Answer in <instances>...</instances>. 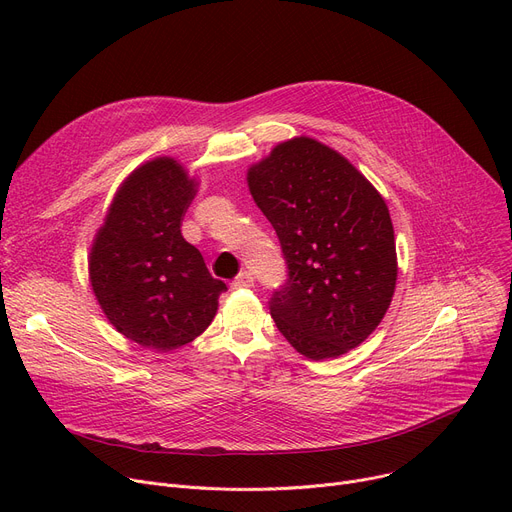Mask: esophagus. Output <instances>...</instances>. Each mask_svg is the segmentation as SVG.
<instances>
[{
  "label": "esophagus",
  "instance_id": "obj_1",
  "mask_svg": "<svg viewBox=\"0 0 512 512\" xmlns=\"http://www.w3.org/2000/svg\"><path fill=\"white\" fill-rule=\"evenodd\" d=\"M253 284H255V280H253V276L249 272H240L234 278V282H232L234 288H253Z\"/></svg>",
  "mask_w": 512,
  "mask_h": 512
}]
</instances>
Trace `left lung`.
<instances>
[{
	"instance_id": "obj_1",
	"label": "left lung",
	"mask_w": 512,
	"mask_h": 512,
	"mask_svg": "<svg viewBox=\"0 0 512 512\" xmlns=\"http://www.w3.org/2000/svg\"><path fill=\"white\" fill-rule=\"evenodd\" d=\"M247 182L288 265L270 299L278 330L311 361L348 353L392 303L398 265L386 201L351 161L309 137L276 145Z\"/></svg>"
}]
</instances>
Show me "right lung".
Instances as JSON below:
<instances>
[{
  "label": "right lung",
  "instance_id": "obj_1",
  "mask_svg": "<svg viewBox=\"0 0 512 512\" xmlns=\"http://www.w3.org/2000/svg\"><path fill=\"white\" fill-rule=\"evenodd\" d=\"M195 188L172 157L139 166L118 188L89 255V280L105 317L157 353L203 334L228 290L180 232Z\"/></svg>",
  "mask_w": 512,
  "mask_h": 512
}]
</instances>
